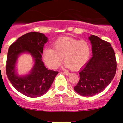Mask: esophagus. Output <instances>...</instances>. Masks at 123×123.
Segmentation results:
<instances>
[{
    "instance_id": "1",
    "label": "esophagus",
    "mask_w": 123,
    "mask_h": 123,
    "mask_svg": "<svg viewBox=\"0 0 123 123\" xmlns=\"http://www.w3.org/2000/svg\"><path fill=\"white\" fill-rule=\"evenodd\" d=\"M63 73H64L66 76L70 75V73L69 72H68V71H65V72H63Z\"/></svg>"
}]
</instances>
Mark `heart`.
Segmentation results:
<instances>
[{
	"label": "heart",
	"instance_id": "b5f03b06",
	"mask_svg": "<svg viewBox=\"0 0 123 123\" xmlns=\"http://www.w3.org/2000/svg\"><path fill=\"white\" fill-rule=\"evenodd\" d=\"M53 48L43 50L45 63L51 69H57L63 60L65 66L77 70L86 64L91 53L89 43L86 40H79L69 37L58 39L53 44Z\"/></svg>",
	"mask_w": 123,
	"mask_h": 123
}]
</instances>
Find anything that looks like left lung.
Segmentation results:
<instances>
[{
    "label": "left lung",
    "mask_w": 123,
    "mask_h": 123,
    "mask_svg": "<svg viewBox=\"0 0 123 123\" xmlns=\"http://www.w3.org/2000/svg\"><path fill=\"white\" fill-rule=\"evenodd\" d=\"M88 39L92 57L81 69L80 80L74 87L77 94L84 97L94 96L104 91L115 77L117 66L111 44L95 35H91Z\"/></svg>",
    "instance_id": "left-lung-1"
}]
</instances>
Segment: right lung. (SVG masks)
I'll return each instance as SVG.
<instances>
[{"instance_id":"right-lung-1","label":"right lung","mask_w":123,"mask_h":123,"mask_svg":"<svg viewBox=\"0 0 123 123\" xmlns=\"http://www.w3.org/2000/svg\"><path fill=\"white\" fill-rule=\"evenodd\" d=\"M47 37L39 32H29L22 35L10 46L6 66L8 80L21 94L31 97H40L47 92L58 72L49 70L42 61L44 44ZM29 53L34 60V65L29 74L19 76L15 67L21 53Z\"/></svg>"}]
</instances>
